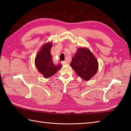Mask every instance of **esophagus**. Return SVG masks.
<instances>
[{
  "instance_id": "34e87169",
  "label": "esophagus",
  "mask_w": 131,
  "mask_h": 131,
  "mask_svg": "<svg viewBox=\"0 0 131 131\" xmlns=\"http://www.w3.org/2000/svg\"><path fill=\"white\" fill-rule=\"evenodd\" d=\"M68 63V62L67 61H64L61 62V63L62 64V65H66V64H67Z\"/></svg>"
}]
</instances>
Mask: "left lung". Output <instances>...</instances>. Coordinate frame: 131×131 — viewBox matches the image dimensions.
Returning a JSON list of instances; mask_svg holds the SVG:
<instances>
[{
  "instance_id": "obj_1",
  "label": "left lung",
  "mask_w": 131,
  "mask_h": 131,
  "mask_svg": "<svg viewBox=\"0 0 131 131\" xmlns=\"http://www.w3.org/2000/svg\"><path fill=\"white\" fill-rule=\"evenodd\" d=\"M71 67L79 76L89 80L96 73L98 62L91 51L87 48H79L72 58Z\"/></svg>"
}]
</instances>
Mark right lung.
<instances>
[{
	"label": "right lung",
	"mask_w": 131,
	"mask_h": 131,
	"mask_svg": "<svg viewBox=\"0 0 131 131\" xmlns=\"http://www.w3.org/2000/svg\"><path fill=\"white\" fill-rule=\"evenodd\" d=\"M52 43H46L42 46L35 58V65L41 74L45 78H48L56 73L62 67L61 65H55L51 55Z\"/></svg>",
	"instance_id": "obj_1"
}]
</instances>
